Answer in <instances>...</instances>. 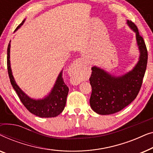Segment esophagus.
Listing matches in <instances>:
<instances>
[{"mask_svg": "<svg viewBox=\"0 0 153 153\" xmlns=\"http://www.w3.org/2000/svg\"><path fill=\"white\" fill-rule=\"evenodd\" d=\"M88 62V60L85 57H81L80 58H79V59H77L76 61H74L73 63L72 64V65L70 66V69H69V73H70V74H74V68L76 66H79L81 65H83V64H85ZM79 83V82H78Z\"/></svg>", "mask_w": 153, "mask_h": 153, "instance_id": "esophagus-1", "label": "esophagus"}]
</instances>
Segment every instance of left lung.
<instances>
[{
	"instance_id": "8db88e82",
	"label": "left lung",
	"mask_w": 153,
	"mask_h": 153,
	"mask_svg": "<svg viewBox=\"0 0 153 153\" xmlns=\"http://www.w3.org/2000/svg\"><path fill=\"white\" fill-rule=\"evenodd\" d=\"M127 24L136 33L140 52L139 61L132 70L120 76H113L98 67L92 68L90 104L98 114H113L126 107L137 97L143 83L148 62L147 48L137 26L129 20Z\"/></svg>"
}]
</instances>
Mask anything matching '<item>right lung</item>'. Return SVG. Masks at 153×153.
Here are the masks:
<instances>
[{
  "label": "right lung",
  "mask_w": 153,
  "mask_h": 153,
  "mask_svg": "<svg viewBox=\"0 0 153 153\" xmlns=\"http://www.w3.org/2000/svg\"><path fill=\"white\" fill-rule=\"evenodd\" d=\"M24 22L25 19L19 25L16 30L22 26ZM10 42L11 41H10L8 45L7 53L8 74L12 87L18 95L21 102L31 114L35 115L36 116H39L40 118H52L58 116L64 110L66 104L67 96L69 92V88L65 83L62 78V70L60 72L55 84L49 95L43 99L35 100L30 98L19 87L12 75L10 60Z\"/></svg>",
  "instance_id": "obj_1"
}]
</instances>
